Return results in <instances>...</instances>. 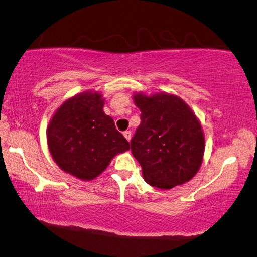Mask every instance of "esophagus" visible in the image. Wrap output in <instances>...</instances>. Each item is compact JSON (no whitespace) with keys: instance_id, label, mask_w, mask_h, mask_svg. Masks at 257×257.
<instances>
[{"instance_id":"esophagus-1","label":"esophagus","mask_w":257,"mask_h":257,"mask_svg":"<svg viewBox=\"0 0 257 257\" xmlns=\"http://www.w3.org/2000/svg\"><path fill=\"white\" fill-rule=\"evenodd\" d=\"M123 134H124L126 140H127V141L131 140V138H132V132L131 131H125Z\"/></svg>"}]
</instances>
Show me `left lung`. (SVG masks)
<instances>
[{"label": "left lung", "instance_id": "obj_1", "mask_svg": "<svg viewBox=\"0 0 257 257\" xmlns=\"http://www.w3.org/2000/svg\"><path fill=\"white\" fill-rule=\"evenodd\" d=\"M141 123L131 140L133 156L151 186L169 190L190 181L204 154V136L191 108L167 93L134 96Z\"/></svg>", "mask_w": 257, "mask_h": 257}]
</instances>
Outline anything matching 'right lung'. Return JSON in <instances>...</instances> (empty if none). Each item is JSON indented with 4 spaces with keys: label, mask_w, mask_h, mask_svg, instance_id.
<instances>
[{
    "label": "right lung",
    "mask_w": 257,
    "mask_h": 257,
    "mask_svg": "<svg viewBox=\"0 0 257 257\" xmlns=\"http://www.w3.org/2000/svg\"><path fill=\"white\" fill-rule=\"evenodd\" d=\"M97 92L69 99L56 110L47 130L51 155L60 168L82 181L101 174L112 157L130 149V143L102 110Z\"/></svg>",
    "instance_id": "add662e5"
}]
</instances>
